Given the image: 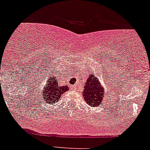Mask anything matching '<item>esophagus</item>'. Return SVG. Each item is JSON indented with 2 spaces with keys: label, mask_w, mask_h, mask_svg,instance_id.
<instances>
[{
  "label": "esophagus",
  "mask_w": 150,
  "mask_h": 150,
  "mask_svg": "<svg viewBox=\"0 0 150 150\" xmlns=\"http://www.w3.org/2000/svg\"><path fill=\"white\" fill-rule=\"evenodd\" d=\"M73 88H75V86H73Z\"/></svg>",
  "instance_id": "obj_1"
}]
</instances>
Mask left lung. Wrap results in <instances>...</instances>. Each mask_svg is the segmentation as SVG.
Here are the masks:
<instances>
[{
    "label": "left lung",
    "mask_w": 150,
    "mask_h": 150,
    "mask_svg": "<svg viewBox=\"0 0 150 150\" xmlns=\"http://www.w3.org/2000/svg\"><path fill=\"white\" fill-rule=\"evenodd\" d=\"M82 92L85 102L88 105L93 107H99L103 99L105 91L104 88L100 84V81L95 77L91 75L86 81V85Z\"/></svg>",
    "instance_id": "left-lung-1"
}]
</instances>
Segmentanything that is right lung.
Returning a JSON list of instances; mask_svg holds the SVG:
<instances>
[{
	"label": "right lung",
	"instance_id": "right-lung-1",
	"mask_svg": "<svg viewBox=\"0 0 150 150\" xmlns=\"http://www.w3.org/2000/svg\"><path fill=\"white\" fill-rule=\"evenodd\" d=\"M67 91H69V87L67 86H58L57 79H56L55 77H52L47 81V84L44 86V90L41 94L46 103L53 105L57 102L62 95Z\"/></svg>",
	"mask_w": 150,
	"mask_h": 150
}]
</instances>
